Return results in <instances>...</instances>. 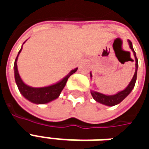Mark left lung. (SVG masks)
Returning a JSON list of instances; mask_svg holds the SVG:
<instances>
[{"mask_svg": "<svg viewBox=\"0 0 149 149\" xmlns=\"http://www.w3.org/2000/svg\"><path fill=\"white\" fill-rule=\"evenodd\" d=\"M128 45L130 49H132V51L133 52L135 56V61H136V71H135L134 76L132 79V81H130V83L128 84V85L126 87L125 89L123 91L119 92L118 93L115 94V95H104V94L100 93L98 92H95V91L91 90V94L93 97V99L97 102H99L100 104H103L104 105L107 106H114L116 104H118L119 103H120L122 100L125 99V97L128 96V94L130 93L132 90L133 89V88L136 84V76H137V69H138V60L136 58V52H135L134 49L132 48V44L128 40ZM90 77H92V73H90Z\"/></svg>", "mask_w": 149, "mask_h": 149, "instance_id": "left-lung-1", "label": "left lung"}]
</instances>
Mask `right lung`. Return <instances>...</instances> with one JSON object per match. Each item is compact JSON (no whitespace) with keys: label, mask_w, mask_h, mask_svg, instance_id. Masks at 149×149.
I'll return each instance as SVG.
<instances>
[{"label":"right lung","mask_w":149,"mask_h":149,"mask_svg":"<svg viewBox=\"0 0 149 149\" xmlns=\"http://www.w3.org/2000/svg\"><path fill=\"white\" fill-rule=\"evenodd\" d=\"M21 50H22V48L18 52V55L14 62L15 81H16V83H17V85L20 93L28 100L31 101L32 103L37 104H47L50 102V101H52V100L56 99L60 96V94L61 93V91L63 90V88H65L66 82L68 81L69 77L77 72V68L72 70L65 77L63 78L61 81L57 82L56 84L42 88L30 87V86L24 84L23 81L21 80V77L19 75V72H18L17 61L18 56L20 54V52H21Z\"/></svg>","instance_id":"obj_1"}]
</instances>
